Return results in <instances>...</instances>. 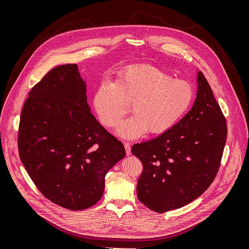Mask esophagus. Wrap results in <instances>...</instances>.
Here are the masks:
<instances>
[{
    "label": "esophagus",
    "mask_w": 249,
    "mask_h": 249,
    "mask_svg": "<svg viewBox=\"0 0 249 249\" xmlns=\"http://www.w3.org/2000/svg\"><path fill=\"white\" fill-rule=\"evenodd\" d=\"M124 147H125V150H126V155L129 156L130 155V146L129 142H124Z\"/></svg>",
    "instance_id": "obj_1"
}]
</instances>
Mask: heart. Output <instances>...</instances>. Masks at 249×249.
Here are the masks:
<instances>
[{"label":"heart","instance_id":"heart-1","mask_svg":"<svg viewBox=\"0 0 249 249\" xmlns=\"http://www.w3.org/2000/svg\"><path fill=\"white\" fill-rule=\"evenodd\" d=\"M194 89L189 82L174 79L168 72L148 65L133 66L119 72L115 83H104L97 89L94 107L101 122L117 126L130 111L134 114L123 121L119 134L137 138L147 130L160 134L173 128L189 110Z\"/></svg>","mask_w":249,"mask_h":249}]
</instances>
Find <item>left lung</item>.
<instances>
[{
	"label": "left lung",
	"instance_id": "1",
	"mask_svg": "<svg viewBox=\"0 0 249 249\" xmlns=\"http://www.w3.org/2000/svg\"><path fill=\"white\" fill-rule=\"evenodd\" d=\"M227 139V122L204 74L189 113L165 132L134 143L131 153L142 162L139 201L157 213L190 203L217 175Z\"/></svg>",
	"mask_w": 249,
	"mask_h": 249
}]
</instances>
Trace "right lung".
<instances>
[{
	"label": "right lung",
	"mask_w": 249,
	"mask_h": 249,
	"mask_svg": "<svg viewBox=\"0 0 249 249\" xmlns=\"http://www.w3.org/2000/svg\"><path fill=\"white\" fill-rule=\"evenodd\" d=\"M86 92L76 64L56 66L29 92L18 126L19 158L36 188L73 211L102 198L108 170L126 154L90 113Z\"/></svg>",
	"instance_id": "1"
}]
</instances>
